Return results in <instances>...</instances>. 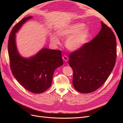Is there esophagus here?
Returning a JSON list of instances; mask_svg holds the SVG:
<instances>
[{"label": "esophagus", "mask_w": 123, "mask_h": 123, "mask_svg": "<svg viewBox=\"0 0 123 123\" xmlns=\"http://www.w3.org/2000/svg\"><path fill=\"white\" fill-rule=\"evenodd\" d=\"M62 59H64V61H65V62H67L68 61V57L66 55H64L62 56Z\"/></svg>", "instance_id": "esophagus-1"}]
</instances>
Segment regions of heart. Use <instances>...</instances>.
<instances>
[{"mask_svg":"<svg viewBox=\"0 0 123 123\" xmlns=\"http://www.w3.org/2000/svg\"><path fill=\"white\" fill-rule=\"evenodd\" d=\"M56 33L62 38H67L65 43L67 49L76 51L86 43L91 34V29L83 23H75L59 29ZM51 42L54 44L60 43L58 36L55 34L51 36Z\"/></svg>","mask_w":123,"mask_h":123,"instance_id":"obj_1","label":"heart"}]
</instances>
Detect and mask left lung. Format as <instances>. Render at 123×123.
<instances>
[{
  "mask_svg": "<svg viewBox=\"0 0 123 123\" xmlns=\"http://www.w3.org/2000/svg\"><path fill=\"white\" fill-rule=\"evenodd\" d=\"M102 29L90 42L69 55L73 85L82 93L94 92L105 82L117 57V42L111 29L101 22Z\"/></svg>",
  "mask_w": 123,
  "mask_h": 123,
  "instance_id": "left-lung-1",
  "label": "left lung"
}]
</instances>
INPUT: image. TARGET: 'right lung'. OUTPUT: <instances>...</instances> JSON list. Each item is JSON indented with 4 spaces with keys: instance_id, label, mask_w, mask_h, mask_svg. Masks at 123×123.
Segmentation results:
<instances>
[{
    "instance_id": "add662e5",
    "label": "right lung",
    "mask_w": 123,
    "mask_h": 123,
    "mask_svg": "<svg viewBox=\"0 0 123 123\" xmlns=\"http://www.w3.org/2000/svg\"><path fill=\"white\" fill-rule=\"evenodd\" d=\"M32 16L22 19L11 31L8 42V53L13 75L22 86L34 93H42L52 84L56 69L63 65L59 50L43 48L29 58L22 56L18 51L16 33Z\"/></svg>"
}]
</instances>
